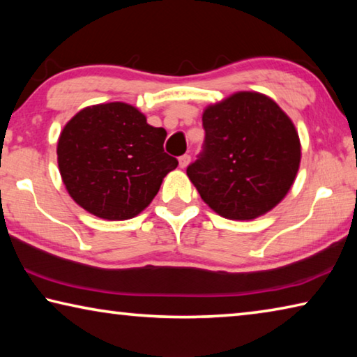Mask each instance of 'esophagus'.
<instances>
[{
	"instance_id": "obj_1",
	"label": "esophagus",
	"mask_w": 357,
	"mask_h": 357,
	"mask_svg": "<svg viewBox=\"0 0 357 357\" xmlns=\"http://www.w3.org/2000/svg\"><path fill=\"white\" fill-rule=\"evenodd\" d=\"M189 164H190V155L189 154H184V155L179 157V167L181 168H185Z\"/></svg>"
}]
</instances>
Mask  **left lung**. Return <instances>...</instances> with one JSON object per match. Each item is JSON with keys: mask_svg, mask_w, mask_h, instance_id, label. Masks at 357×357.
<instances>
[{"mask_svg": "<svg viewBox=\"0 0 357 357\" xmlns=\"http://www.w3.org/2000/svg\"><path fill=\"white\" fill-rule=\"evenodd\" d=\"M204 149L187 167L202 200L229 220H253L279 204L301 164L288 114L255 91H239L203 112Z\"/></svg>", "mask_w": 357, "mask_h": 357, "instance_id": "obj_1", "label": "left lung"}]
</instances>
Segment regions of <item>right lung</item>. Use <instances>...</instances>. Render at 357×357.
I'll use <instances>...</instances> for the list:
<instances>
[{"label":"right lung","mask_w":357,"mask_h":357,"mask_svg":"<svg viewBox=\"0 0 357 357\" xmlns=\"http://www.w3.org/2000/svg\"><path fill=\"white\" fill-rule=\"evenodd\" d=\"M167 130L137 107L83 108L58 138V167L78 206L105 220H128L149 206L178 160L164 151Z\"/></svg>","instance_id":"add662e5"}]
</instances>
